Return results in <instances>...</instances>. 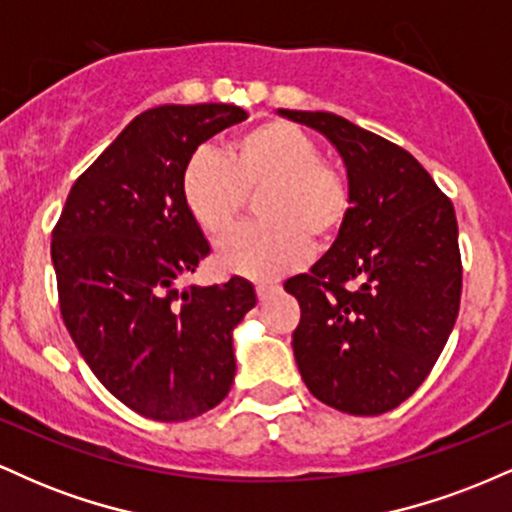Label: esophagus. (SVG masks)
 <instances>
[{"label":"esophagus","mask_w":512,"mask_h":512,"mask_svg":"<svg viewBox=\"0 0 512 512\" xmlns=\"http://www.w3.org/2000/svg\"><path fill=\"white\" fill-rule=\"evenodd\" d=\"M279 289V286L276 284H264V281H260V284L255 286V291H257V298H260V301H264V298H269L272 296V293Z\"/></svg>","instance_id":"1"}]
</instances>
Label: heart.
Here are the masks:
<instances>
[{"instance_id":"1","label":"heart","mask_w":512,"mask_h":512,"mask_svg":"<svg viewBox=\"0 0 512 512\" xmlns=\"http://www.w3.org/2000/svg\"><path fill=\"white\" fill-rule=\"evenodd\" d=\"M257 197L264 223L221 245L223 272L279 276L308 255L310 240L330 243L349 221L354 192L337 163L301 127L269 120L245 129L223 149H199L182 168V199L209 238H226L243 219L248 195Z\"/></svg>"}]
</instances>
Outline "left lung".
Wrapping results in <instances>:
<instances>
[{
    "mask_svg": "<svg viewBox=\"0 0 512 512\" xmlns=\"http://www.w3.org/2000/svg\"><path fill=\"white\" fill-rule=\"evenodd\" d=\"M344 158L354 207L308 274L293 356L308 390L354 416L399 407L436 366L455 327L462 260L452 202L402 146L334 113L279 110Z\"/></svg>",
    "mask_w": 512,
    "mask_h": 512,
    "instance_id": "obj_1",
    "label": "left lung"
}]
</instances>
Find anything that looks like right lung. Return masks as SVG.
Wrapping results in <instances>:
<instances>
[{
    "instance_id": "1",
    "label": "right lung",
    "mask_w": 512,
    "mask_h": 512,
    "mask_svg": "<svg viewBox=\"0 0 512 512\" xmlns=\"http://www.w3.org/2000/svg\"><path fill=\"white\" fill-rule=\"evenodd\" d=\"M245 117L226 103L137 115L76 178L52 231L64 325L105 390L146 419H195L233 385V327L255 289L240 276L180 289L209 255L182 168Z\"/></svg>"
}]
</instances>
